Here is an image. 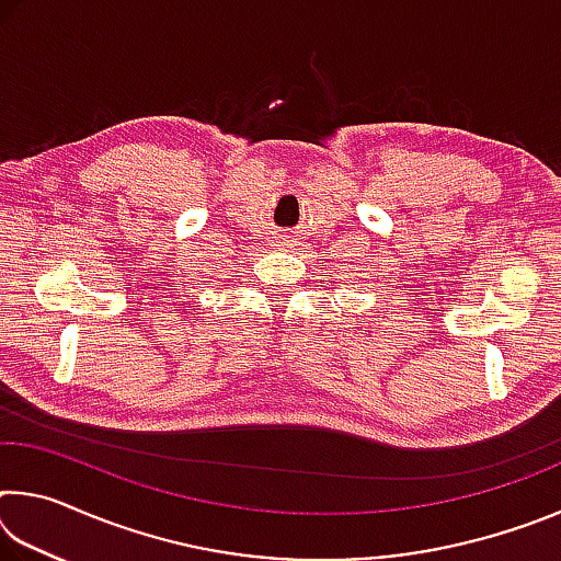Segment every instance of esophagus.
Here are the masks:
<instances>
[{
  "label": "esophagus",
  "instance_id": "34e87169",
  "mask_svg": "<svg viewBox=\"0 0 561 561\" xmlns=\"http://www.w3.org/2000/svg\"><path fill=\"white\" fill-rule=\"evenodd\" d=\"M277 242H279L282 247H291V244H297V234L284 232V234H279V237H277Z\"/></svg>",
  "mask_w": 561,
  "mask_h": 561
}]
</instances>
